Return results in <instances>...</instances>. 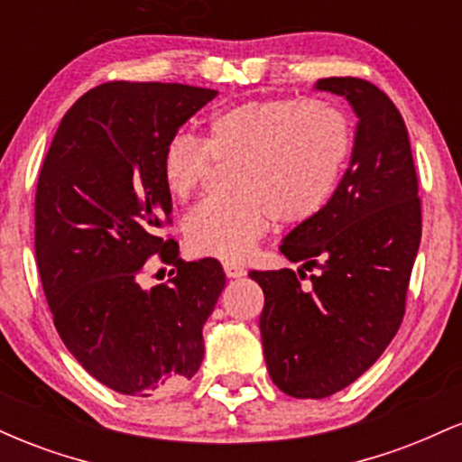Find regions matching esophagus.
<instances>
[{
	"label": "esophagus",
	"instance_id": "1",
	"mask_svg": "<svg viewBox=\"0 0 462 462\" xmlns=\"http://www.w3.org/2000/svg\"><path fill=\"white\" fill-rule=\"evenodd\" d=\"M224 272H226V275L227 278H243V275H245L247 272H245V267H243V264H238V263H224Z\"/></svg>",
	"mask_w": 462,
	"mask_h": 462
}]
</instances>
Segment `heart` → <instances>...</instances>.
Masks as SVG:
<instances>
[{"instance_id": "b5f03b06", "label": "heart", "mask_w": 462, "mask_h": 462, "mask_svg": "<svg viewBox=\"0 0 462 462\" xmlns=\"http://www.w3.org/2000/svg\"><path fill=\"white\" fill-rule=\"evenodd\" d=\"M352 147L347 119L317 99L278 97L217 110L199 143L178 134L167 143L161 176L167 193L184 201L198 189L206 156L235 158L230 198L206 199L184 221L195 256L243 261L273 217L300 224L326 204Z\"/></svg>"}]
</instances>
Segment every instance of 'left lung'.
I'll return each instance as SVG.
<instances>
[{"label": "left lung", "mask_w": 462, "mask_h": 462, "mask_svg": "<svg viewBox=\"0 0 462 462\" xmlns=\"http://www.w3.org/2000/svg\"><path fill=\"white\" fill-rule=\"evenodd\" d=\"M315 91L338 95L356 115L349 164L332 198L282 238L298 269L315 266L310 290L295 272H249L261 284V337L273 384L321 400L363 375L404 317L421 241V204L411 141L400 110L374 84L323 78Z\"/></svg>", "instance_id": "obj_1"}]
</instances>
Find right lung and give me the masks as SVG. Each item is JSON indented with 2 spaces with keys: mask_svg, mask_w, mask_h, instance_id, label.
I'll use <instances>...</instances> for the list:
<instances>
[{
  "mask_svg": "<svg viewBox=\"0 0 462 462\" xmlns=\"http://www.w3.org/2000/svg\"><path fill=\"white\" fill-rule=\"evenodd\" d=\"M215 97L189 84L95 87L62 116L41 169L34 249L47 304L69 352L116 393H171L204 358L201 330L226 273L215 258L182 263L158 232L171 217L161 161ZM153 253L177 273L143 290Z\"/></svg>",
  "mask_w": 462,
  "mask_h": 462,
  "instance_id": "add662e5",
  "label": "right lung"
}]
</instances>
